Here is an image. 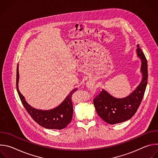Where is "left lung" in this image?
Returning <instances> with one entry per match:
<instances>
[{
  "mask_svg": "<svg viewBox=\"0 0 158 158\" xmlns=\"http://www.w3.org/2000/svg\"><path fill=\"white\" fill-rule=\"evenodd\" d=\"M137 47V54L142 62L143 80L136 90L125 98L117 99L102 89L94 99V105L98 115L108 124L120 123L131 119L136 112L143 98L148 82V64L138 44Z\"/></svg>",
  "mask_w": 158,
  "mask_h": 158,
  "instance_id": "left-lung-1",
  "label": "left lung"
}]
</instances>
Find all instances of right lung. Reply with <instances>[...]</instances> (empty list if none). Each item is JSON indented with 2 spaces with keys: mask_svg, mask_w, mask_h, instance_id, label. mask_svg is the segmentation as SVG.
Returning a JSON list of instances; mask_svg holds the SVG:
<instances>
[{
  "mask_svg": "<svg viewBox=\"0 0 158 158\" xmlns=\"http://www.w3.org/2000/svg\"><path fill=\"white\" fill-rule=\"evenodd\" d=\"M19 77L18 65L16 77L17 91L22 104L34 121L42 127L51 129H62L71 123L73 115L72 95L77 91V88L73 89L57 107L49 110H37L30 106L26 101L24 97L20 94L18 87Z\"/></svg>",
  "mask_w": 158,
  "mask_h": 158,
  "instance_id": "1",
  "label": "right lung"
}]
</instances>
